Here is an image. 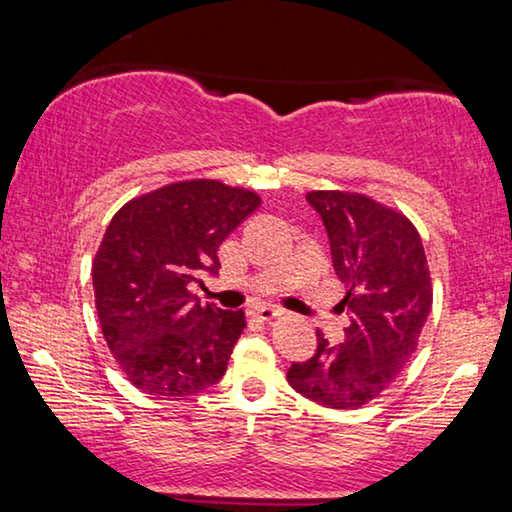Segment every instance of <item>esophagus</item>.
Returning a JSON list of instances; mask_svg holds the SVG:
<instances>
[{"instance_id": "obj_1", "label": "esophagus", "mask_w": 512, "mask_h": 512, "mask_svg": "<svg viewBox=\"0 0 512 512\" xmlns=\"http://www.w3.org/2000/svg\"><path fill=\"white\" fill-rule=\"evenodd\" d=\"M246 314L250 318H259V320H273L277 316H282V309L273 307V305H253V307H248Z\"/></svg>"}]
</instances>
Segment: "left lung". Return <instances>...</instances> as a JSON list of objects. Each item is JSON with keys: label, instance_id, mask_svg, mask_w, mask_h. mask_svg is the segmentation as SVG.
Masks as SVG:
<instances>
[{"label": "left lung", "instance_id": "left-lung-1", "mask_svg": "<svg viewBox=\"0 0 512 512\" xmlns=\"http://www.w3.org/2000/svg\"><path fill=\"white\" fill-rule=\"evenodd\" d=\"M345 284L350 325L341 345L316 332L318 348L291 363L289 384L329 409H359L393 384L418 348L431 314V277L422 239L404 214L363 194L309 192Z\"/></svg>", "mask_w": 512, "mask_h": 512}]
</instances>
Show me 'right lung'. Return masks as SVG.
<instances>
[{"label":"right lung","mask_w":512,"mask_h":512,"mask_svg":"<svg viewBox=\"0 0 512 512\" xmlns=\"http://www.w3.org/2000/svg\"><path fill=\"white\" fill-rule=\"evenodd\" d=\"M250 189L185 180L128 201L92 262L94 302L112 357L140 391L187 397L216 384L244 332V309L201 305L194 287L216 250L259 207Z\"/></svg>","instance_id":"1"}]
</instances>
